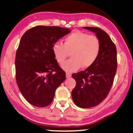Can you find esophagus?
Segmentation results:
<instances>
[{
	"label": "esophagus",
	"mask_w": 133,
	"mask_h": 133,
	"mask_svg": "<svg viewBox=\"0 0 133 133\" xmlns=\"http://www.w3.org/2000/svg\"><path fill=\"white\" fill-rule=\"evenodd\" d=\"M65 75H66V77L67 78H69V77H71V74L69 72H66V74H65Z\"/></svg>",
	"instance_id": "34e87169"
}]
</instances>
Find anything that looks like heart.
<instances>
[{"label": "heart", "mask_w": 133, "mask_h": 133, "mask_svg": "<svg viewBox=\"0 0 133 133\" xmlns=\"http://www.w3.org/2000/svg\"><path fill=\"white\" fill-rule=\"evenodd\" d=\"M101 43L96 36L76 30L64 39V44L55 42L52 51L55 59L62 64L71 52L72 58L61 65L66 72H74L82 68H89L97 60L100 54Z\"/></svg>", "instance_id": "b5f03b06"}]
</instances>
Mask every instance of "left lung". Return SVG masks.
Masks as SVG:
<instances>
[{"instance_id":"8db88e82","label":"left lung","mask_w":133,"mask_h":133,"mask_svg":"<svg viewBox=\"0 0 133 133\" xmlns=\"http://www.w3.org/2000/svg\"><path fill=\"white\" fill-rule=\"evenodd\" d=\"M83 28L95 33L101 43L96 62L85 71L72 75L76 82L72 91L73 101L79 108H89L101 103L110 91L116 72L117 51L106 32L97 27Z\"/></svg>"}]
</instances>
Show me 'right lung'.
<instances>
[{"label": "right lung", "instance_id": "obj_1", "mask_svg": "<svg viewBox=\"0 0 133 133\" xmlns=\"http://www.w3.org/2000/svg\"><path fill=\"white\" fill-rule=\"evenodd\" d=\"M71 31L38 25L27 30L21 38L15 61L16 82L30 104L40 108L49 105L56 89L65 81V73L55 59L52 46Z\"/></svg>", "mask_w": 133, "mask_h": 133}]
</instances>
